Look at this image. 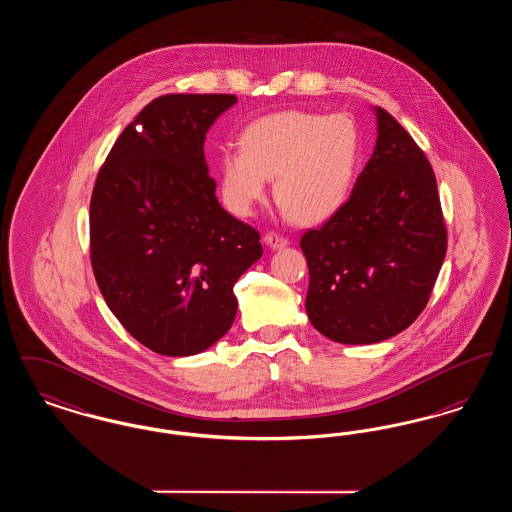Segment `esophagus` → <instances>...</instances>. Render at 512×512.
Returning a JSON list of instances; mask_svg holds the SVG:
<instances>
[{
	"label": "esophagus",
	"mask_w": 512,
	"mask_h": 512,
	"mask_svg": "<svg viewBox=\"0 0 512 512\" xmlns=\"http://www.w3.org/2000/svg\"><path fill=\"white\" fill-rule=\"evenodd\" d=\"M265 244L268 247H272V249H280V247H284V245H288V238L286 236H282L280 232H267L265 234Z\"/></svg>",
	"instance_id": "obj_1"
}]
</instances>
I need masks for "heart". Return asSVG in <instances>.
<instances>
[{"mask_svg":"<svg viewBox=\"0 0 512 512\" xmlns=\"http://www.w3.org/2000/svg\"><path fill=\"white\" fill-rule=\"evenodd\" d=\"M361 132L347 115L280 111L247 124L240 149L222 153L220 195L238 217L251 215L274 176V199L301 224L330 219L351 192Z\"/></svg>","mask_w":512,"mask_h":512,"instance_id":"1","label":"heart"}]
</instances>
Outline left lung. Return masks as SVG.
I'll return each mask as SVG.
<instances>
[{
    "mask_svg": "<svg viewBox=\"0 0 512 512\" xmlns=\"http://www.w3.org/2000/svg\"><path fill=\"white\" fill-rule=\"evenodd\" d=\"M370 161L340 209L301 236L305 309L338 343H376L424 311L447 251L436 174L411 134L382 107Z\"/></svg>",
    "mask_w": 512,
    "mask_h": 512,
    "instance_id": "1",
    "label": "left lung"
}]
</instances>
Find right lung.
<instances>
[{
	"label": "right lung",
	"instance_id": "add662e5",
	"mask_svg": "<svg viewBox=\"0 0 512 512\" xmlns=\"http://www.w3.org/2000/svg\"><path fill=\"white\" fill-rule=\"evenodd\" d=\"M234 94H167L138 113L101 165L90 201V261L132 338L195 355L232 326L234 284L261 255L259 232L220 207L203 142Z\"/></svg>",
	"mask_w": 512,
	"mask_h": 512
}]
</instances>
